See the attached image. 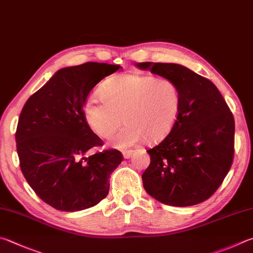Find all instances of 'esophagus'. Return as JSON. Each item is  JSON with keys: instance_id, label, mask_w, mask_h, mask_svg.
Returning <instances> with one entry per match:
<instances>
[{"instance_id": "1", "label": "esophagus", "mask_w": 253, "mask_h": 253, "mask_svg": "<svg viewBox=\"0 0 253 253\" xmlns=\"http://www.w3.org/2000/svg\"><path fill=\"white\" fill-rule=\"evenodd\" d=\"M132 156H133V150H126V151H123L124 159H130Z\"/></svg>"}]
</instances>
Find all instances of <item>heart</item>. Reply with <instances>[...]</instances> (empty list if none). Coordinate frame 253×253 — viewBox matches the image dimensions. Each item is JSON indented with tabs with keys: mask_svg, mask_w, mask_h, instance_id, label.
Here are the masks:
<instances>
[{
	"mask_svg": "<svg viewBox=\"0 0 253 253\" xmlns=\"http://www.w3.org/2000/svg\"><path fill=\"white\" fill-rule=\"evenodd\" d=\"M101 99H88L82 113L96 135L110 139L124 121L126 126L113 144L126 149L147 139L157 143L174 126L180 112L181 94L176 84L149 74L123 73L109 79L100 88Z\"/></svg>",
	"mask_w": 253,
	"mask_h": 253,
	"instance_id": "obj_1",
	"label": "heart"
}]
</instances>
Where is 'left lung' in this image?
Returning a JSON list of instances; mask_svg holds the SVG:
<instances>
[{
    "label": "left lung",
    "mask_w": 253,
    "mask_h": 253,
    "mask_svg": "<svg viewBox=\"0 0 253 253\" xmlns=\"http://www.w3.org/2000/svg\"><path fill=\"white\" fill-rule=\"evenodd\" d=\"M136 68L171 80L181 94L174 126L157 147L148 150L150 166L143 187L150 196L173 207L209 199L223 182L234 154V120L210 80L175 63H136Z\"/></svg>",
    "instance_id": "1"
}]
</instances>
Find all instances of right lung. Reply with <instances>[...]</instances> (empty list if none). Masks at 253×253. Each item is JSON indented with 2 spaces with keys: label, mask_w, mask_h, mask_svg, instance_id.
Segmentation results:
<instances>
[{
  "label": "right lung",
  "mask_w": 253,
  "mask_h": 253,
  "mask_svg": "<svg viewBox=\"0 0 253 253\" xmlns=\"http://www.w3.org/2000/svg\"><path fill=\"white\" fill-rule=\"evenodd\" d=\"M119 69L96 62L61 69L22 109L15 133L22 173L56 210L81 211L108 196L110 174L123 156L114 149L86 156L103 142L84 121L82 109L92 88Z\"/></svg>",
  "instance_id": "add662e5"
}]
</instances>
